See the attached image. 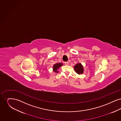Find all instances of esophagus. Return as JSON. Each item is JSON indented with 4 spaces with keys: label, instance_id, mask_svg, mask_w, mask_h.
<instances>
[{
    "label": "esophagus",
    "instance_id": "esophagus-1",
    "mask_svg": "<svg viewBox=\"0 0 121 121\" xmlns=\"http://www.w3.org/2000/svg\"><path fill=\"white\" fill-rule=\"evenodd\" d=\"M64 63H65V64L66 65H69V62H65Z\"/></svg>",
    "mask_w": 121,
    "mask_h": 121
}]
</instances>
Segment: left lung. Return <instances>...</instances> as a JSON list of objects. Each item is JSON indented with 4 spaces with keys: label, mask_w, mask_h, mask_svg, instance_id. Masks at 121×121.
<instances>
[{
    "label": "left lung",
    "mask_w": 121,
    "mask_h": 121,
    "mask_svg": "<svg viewBox=\"0 0 121 121\" xmlns=\"http://www.w3.org/2000/svg\"><path fill=\"white\" fill-rule=\"evenodd\" d=\"M74 69L76 72L78 74H81L83 73V67L80 63H78L74 66Z\"/></svg>",
    "instance_id": "left-lung-1"
}]
</instances>
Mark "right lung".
I'll return each instance as SVG.
<instances>
[{"instance_id": "right-lung-1", "label": "right lung", "mask_w": 121, "mask_h": 121, "mask_svg": "<svg viewBox=\"0 0 121 121\" xmlns=\"http://www.w3.org/2000/svg\"><path fill=\"white\" fill-rule=\"evenodd\" d=\"M63 63H57L55 64L53 66V71L57 73H58V69H59V68L60 67H61L63 65Z\"/></svg>"}]
</instances>
